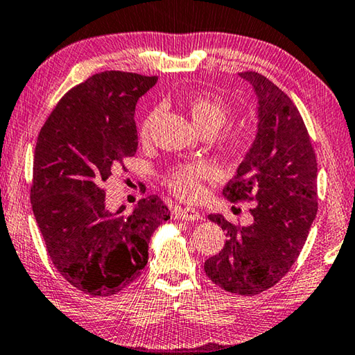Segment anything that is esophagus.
Returning a JSON list of instances; mask_svg holds the SVG:
<instances>
[{"instance_id": "obj_1", "label": "esophagus", "mask_w": 355, "mask_h": 355, "mask_svg": "<svg viewBox=\"0 0 355 355\" xmlns=\"http://www.w3.org/2000/svg\"><path fill=\"white\" fill-rule=\"evenodd\" d=\"M175 218L182 220H200L202 214L196 208L180 207L175 209Z\"/></svg>"}]
</instances>
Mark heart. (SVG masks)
<instances>
[{"mask_svg": "<svg viewBox=\"0 0 355 355\" xmlns=\"http://www.w3.org/2000/svg\"><path fill=\"white\" fill-rule=\"evenodd\" d=\"M188 110L192 122L202 133L213 131L216 133L228 119V107L220 98L213 94H194L188 98ZM155 112H150L142 122L141 135L147 136L152 127ZM227 147L233 153H241L248 146V137L243 133H233L227 137ZM213 177V169L207 163H186L173 167L167 173L166 183L173 194L184 200H197L203 194L202 182Z\"/></svg>", "mask_w": 355, "mask_h": 355, "instance_id": "1", "label": "heart"}]
</instances>
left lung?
Returning <instances> with one entry per match:
<instances>
[{"mask_svg": "<svg viewBox=\"0 0 355 355\" xmlns=\"http://www.w3.org/2000/svg\"><path fill=\"white\" fill-rule=\"evenodd\" d=\"M257 98L255 139L222 194L255 200L254 222L236 227L222 214L208 219L227 232L218 255L205 261L213 284L255 296L274 286L296 261L316 218V156L297 107L285 92L255 71H243Z\"/></svg>", "mask_w": 355, "mask_h": 355, "instance_id": "1", "label": "left lung"}]
</instances>
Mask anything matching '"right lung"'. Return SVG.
<instances>
[{"label": "right lung", "mask_w": 355, "mask_h": 355, "mask_svg": "<svg viewBox=\"0 0 355 355\" xmlns=\"http://www.w3.org/2000/svg\"><path fill=\"white\" fill-rule=\"evenodd\" d=\"M158 76L101 71L64 95L34 152L33 211L53 264L78 290L111 296L139 277L171 211L158 197L106 208L101 184L135 156L136 103Z\"/></svg>", "instance_id": "1"}]
</instances>
